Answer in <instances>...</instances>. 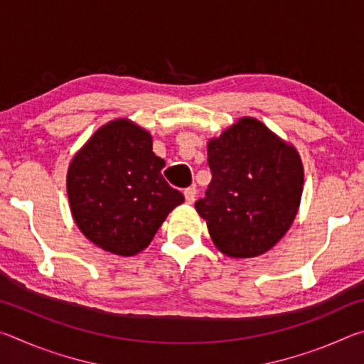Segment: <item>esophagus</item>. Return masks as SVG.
Instances as JSON below:
<instances>
[{
	"instance_id": "34e87169",
	"label": "esophagus",
	"mask_w": 364,
	"mask_h": 364,
	"mask_svg": "<svg viewBox=\"0 0 364 364\" xmlns=\"http://www.w3.org/2000/svg\"><path fill=\"white\" fill-rule=\"evenodd\" d=\"M184 199H186L188 204H193V202L196 200V188L184 189Z\"/></svg>"
}]
</instances>
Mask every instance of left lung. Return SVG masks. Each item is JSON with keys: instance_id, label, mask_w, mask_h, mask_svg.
<instances>
[{"instance_id": "left-lung-1", "label": "left lung", "mask_w": 364, "mask_h": 364, "mask_svg": "<svg viewBox=\"0 0 364 364\" xmlns=\"http://www.w3.org/2000/svg\"><path fill=\"white\" fill-rule=\"evenodd\" d=\"M212 181L196 210L220 252L262 255L284 236L297 215L304 165L295 147L244 117L208 141Z\"/></svg>"}]
</instances>
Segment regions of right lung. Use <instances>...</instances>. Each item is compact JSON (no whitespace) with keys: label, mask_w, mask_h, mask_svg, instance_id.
<instances>
[{"label":"right lung","mask_w":364,"mask_h":364,"mask_svg":"<svg viewBox=\"0 0 364 364\" xmlns=\"http://www.w3.org/2000/svg\"><path fill=\"white\" fill-rule=\"evenodd\" d=\"M164 159L152 138L119 119L88 139L67 171L72 217L86 237L110 254L132 257L146 249L184 196L164 180Z\"/></svg>","instance_id":"add662e5"}]
</instances>
